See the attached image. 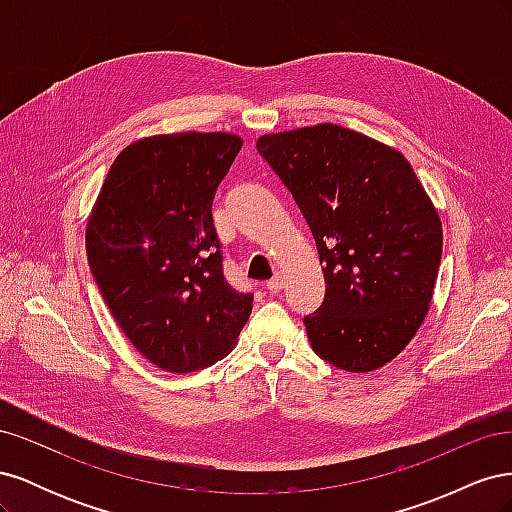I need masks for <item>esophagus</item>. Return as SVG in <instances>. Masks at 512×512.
Instances as JSON below:
<instances>
[{
  "label": "esophagus",
  "mask_w": 512,
  "mask_h": 512,
  "mask_svg": "<svg viewBox=\"0 0 512 512\" xmlns=\"http://www.w3.org/2000/svg\"><path fill=\"white\" fill-rule=\"evenodd\" d=\"M282 288H284V277H282V275H275L273 280L267 282V290H269V292H280Z\"/></svg>",
  "instance_id": "esophagus-1"
}]
</instances>
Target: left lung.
<instances>
[{
    "instance_id": "1",
    "label": "left lung",
    "mask_w": 512,
    "mask_h": 512,
    "mask_svg": "<svg viewBox=\"0 0 512 512\" xmlns=\"http://www.w3.org/2000/svg\"><path fill=\"white\" fill-rule=\"evenodd\" d=\"M256 149L324 267V301L303 318L314 352L354 374L393 361L425 320L442 258V222L412 166L333 123L262 136Z\"/></svg>"
}]
</instances>
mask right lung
<instances>
[{"label": "right lung", "mask_w": 512, "mask_h": 512, "mask_svg": "<svg viewBox=\"0 0 512 512\" xmlns=\"http://www.w3.org/2000/svg\"><path fill=\"white\" fill-rule=\"evenodd\" d=\"M241 138L151 136L123 149L87 224V260L104 303L147 361L190 374L235 346L254 294L224 277L213 198Z\"/></svg>", "instance_id": "1"}]
</instances>
